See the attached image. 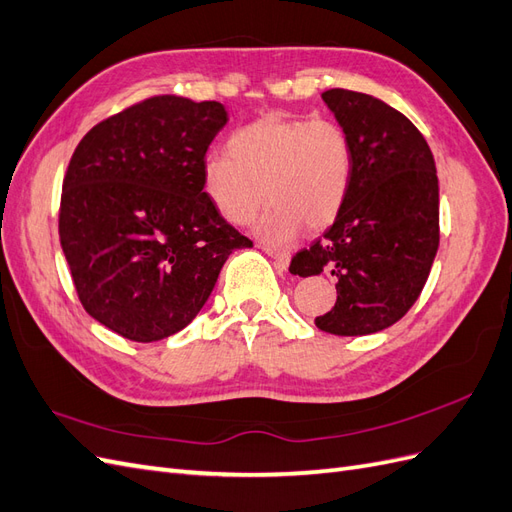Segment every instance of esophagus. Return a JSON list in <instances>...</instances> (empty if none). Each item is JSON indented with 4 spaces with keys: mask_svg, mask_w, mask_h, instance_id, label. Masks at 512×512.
Here are the masks:
<instances>
[{
    "mask_svg": "<svg viewBox=\"0 0 512 512\" xmlns=\"http://www.w3.org/2000/svg\"><path fill=\"white\" fill-rule=\"evenodd\" d=\"M261 248H264V251L276 261V266H279L281 270H285L287 266H289V253L287 251H279V248H274V246H261Z\"/></svg>",
    "mask_w": 512,
    "mask_h": 512,
    "instance_id": "esophagus-1",
    "label": "esophagus"
}]
</instances>
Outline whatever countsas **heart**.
<instances>
[{
  "mask_svg": "<svg viewBox=\"0 0 512 512\" xmlns=\"http://www.w3.org/2000/svg\"><path fill=\"white\" fill-rule=\"evenodd\" d=\"M229 154L203 160V184L229 221L248 223L268 197L259 233L285 242L304 223L330 225L352 182V145L341 124L326 118H287L270 113L229 137Z\"/></svg>",
  "mask_w": 512,
  "mask_h": 512,
  "instance_id": "heart-1",
  "label": "heart"
}]
</instances>
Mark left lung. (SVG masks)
Masks as SVG:
<instances>
[{
  "mask_svg": "<svg viewBox=\"0 0 512 512\" xmlns=\"http://www.w3.org/2000/svg\"><path fill=\"white\" fill-rule=\"evenodd\" d=\"M352 145V182L337 221L289 272L337 279V302L315 326L362 337L392 326L418 300L440 246V188L420 130L369 94H321Z\"/></svg>",
  "mask_w": 512,
  "mask_h": 512,
  "instance_id": "8db88e82",
  "label": "left lung"
}]
</instances>
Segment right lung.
Wrapping results in <instances>:
<instances>
[{
	"label": "right lung",
	"instance_id": "obj_1",
	"mask_svg": "<svg viewBox=\"0 0 512 512\" xmlns=\"http://www.w3.org/2000/svg\"><path fill=\"white\" fill-rule=\"evenodd\" d=\"M227 111L152 96L96 124L62 184L60 242L83 309L150 343L191 324L231 251L253 242L203 193V160Z\"/></svg>",
	"mask_w": 512,
	"mask_h": 512
}]
</instances>
